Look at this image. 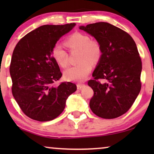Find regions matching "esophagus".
Masks as SVG:
<instances>
[{"instance_id":"34e87169","label":"esophagus","mask_w":154,"mask_h":154,"mask_svg":"<svg viewBox=\"0 0 154 154\" xmlns=\"http://www.w3.org/2000/svg\"><path fill=\"white\" fill-rule=\"evenodd\" d=\"M84 86V84H81V83H78V84L77 85V89H82V88Z\"/></svg>"}]
</instances>
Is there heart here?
Returning <instances> with one entry per match:
<instances>
[{
  "mask_svg": "<svg viewBox=\"0 0 154 154\" xmlns=\"http://www.w3.org/2000/svg\"><path fill=\"white\" fill-rule=\"evenodd\" d=\"M65 45L70 51H79V64L70 67L64 72V77L71 82H83L92 71V64L100 60L102 56V48L97 40L91 39L86 34L75 33L65 41ZM52 56L62 68L68 65V54L60 45H56L52 49Z\"/></svg>",
  "mask_w": 154,
  "mask_h": 154,
  "instance_id": "heart-1",
  "label": "heart"
}]
</instances>
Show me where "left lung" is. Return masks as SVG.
<instances>
[{
	"mask_svg": "<svg viewBox=\"0 0 154 154\" xmlns=\"http://www.w3.org/2000/svg\"><path fill=\"white\" fill-rule=\"evenodd\" d=\"M102 48V56L88 84L94 96L90 107L96 116L113 119L129 110L141 88L142 62L133 38L106 22L80 26Z\"/></svg>",
	"mask_w": 154,
	"mask_h": 154,
	"instance_id": "obj_1",
	"label": "left lung"
}]
</instances>
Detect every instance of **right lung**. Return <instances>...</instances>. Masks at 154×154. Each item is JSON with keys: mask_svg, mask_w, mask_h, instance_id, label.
<instances>
[{"mask_svg": "<svg viewBox=\"0 0 154 154\" xmlns=\"http://www.w3.org/2000/svg\"><path fill=\"white\" fill-rule=\"evenodd\" d=\"M75 26H41L21 38L14 48L9 67L12 94L23 113L34 120L56 118L77 90L71 82L56 86L62 74L51 55L57 41Z\"/></svg>", "mask_w": 154, "mask_h": 154, "instance_id": "add662e5", "label": "right lung"}]
</instances>
